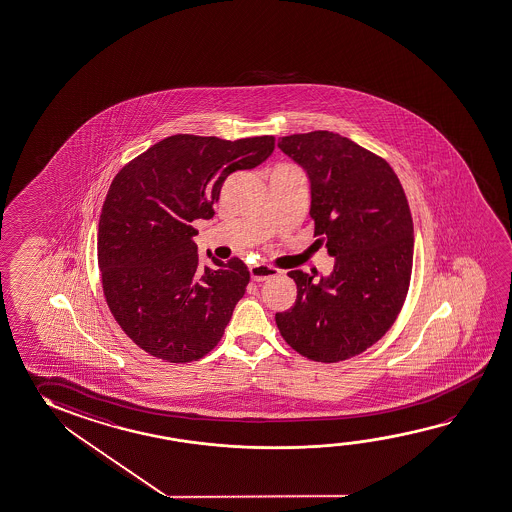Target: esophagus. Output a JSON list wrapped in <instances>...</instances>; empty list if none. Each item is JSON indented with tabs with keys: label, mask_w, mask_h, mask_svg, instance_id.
I'll list each match as a JSON object with an SVG mask.
<instances>
[{
	"label": "esophagus",
	"mask_w": 512,
	"mask_h": 512,
	"mask_svg": "<svg viewBox=\"0 0 512 512\" xmlns=\"http://www.w3.org/2000/svg\"><path fill=\"white\" fill-rule=\"evenodd\" d=\"M279 274H281V270L270 267V265H254V267H251L252 281H256V283H261L268 277L279 276Z\"/></svg>",
	"instance_id": "34e87169"
}]
</instances>
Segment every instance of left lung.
I'll use <instances>...</instances> for the list:
<instances>
[{
  "label": "left lung",
  "instance_id": "8db88e82",
  "mask_svg": "<svg viewBox=\"0 0 512 512\" xmlns=\"http://www.w3.org/2000/svg\"><path fill=\"white\" fill-rule=\"evenodd\" d=\"M306 171L309 215L333 272L313 281L302 270L292 308L276 313L284 341L308 359L336 363L388 333L406 301L413 268V219L390 163L333 131L279 140Z\"/></svg>",
  "mask_w": 512,
  "mask_h": 512
}]
</instances>
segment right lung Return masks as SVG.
<instances>
[{
    "label": "right lung",
    "instance_id": "1",
    "mask_svg": "<svg viewBox=\"0 0 512 512\" xmlns=\"http://www.w3.org/2000/svg\"><path fill=\"white\" fill-rule=\"evenodd\" d=\"M276 138H163L124 165L99 217L98 263L106 304L122 331L147 354L190 363L219 343L249 268L208 251L201 267L194 220L215 215L229 174L254 169Z\"/></svg>",
    "mask_w": 512,
    "mask_h": 512
}]
</instances>
